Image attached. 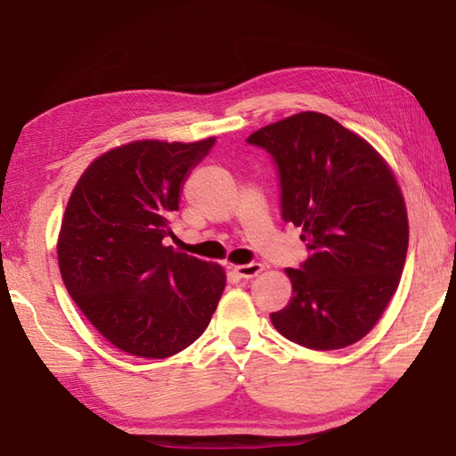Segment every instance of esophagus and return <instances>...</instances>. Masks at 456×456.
<instances>
[{
  "label": "esophagus",
  "instance_id": "obj_1",
  "mask_svg": "<svg viewBox=\"0 0 456 456\" xmlns=\"http://www.w3.org/2000/svg\"><path fill=\"white\" fill-rule=\"evenodd\" d=\"M233 272L237 273V277H241V280H251V277H256L257 273L264 272V265L261 264H247V265H235Z\"/></svg>",
  "mask_w": 456,
  "mask_h": 456
}]
</instances>
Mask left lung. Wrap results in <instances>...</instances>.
I'll return each mask as SVG.
<instances>
[{
	"label": "left lung",
	"instance_id": "left-lung-1",
	"mask_svg": "<svg viewBox=\"0 0 456 456\" xmlns=\"http://www.w3.org/2000/svg\"><path fill=\"white\" fill-rule=\"evenodd\" d=\"M247 142L273 159L281 217L302 229L310 257L285 269L293 297L269 318L310 350H339L376 326L403 275V192L364 138L320 112L259 128Z\"/></svg>",
	"mask_w": 456,
	"mask_h": 456
}]
</instances>
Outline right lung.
<instances>
[{
    "label": "right lung",
    "mask_w": 456,
    "mask_h": 456,
    "mask_svg": "<svg viewBox=\"0 0 456 456\" xmlns=\"http://www.w3.org/2000/svg\"><path fill=\"white\" fill-rule=\"evenodd\" d=\"M215 138L138 141L96 159L72 191L58 239L68 293L100 334L141 358H168L209 326L225 272L165 245L183 184Z\"/></svg>",
    "instance_id": "right-lung-1"
}]
</instances>
